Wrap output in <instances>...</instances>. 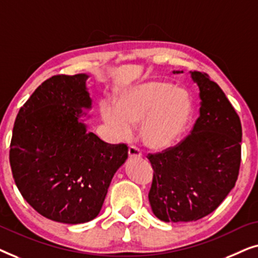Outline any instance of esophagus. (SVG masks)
Listing matches in <instances>:
<instances>
[{
	"mask_svg": "<svg viewBox=\"0 0 258 258\" xmlns=\"http://www.w3.org/2000/svg\"><path fill=\"white\" fill-rule=\"evenodd\" d=\"M128 155L130 158H136V157H141L142 156V153H141V150L139 148L134 147V146H130L129 149H128Z\"/></svg>",
	"mask_w": 258,
	"mask_h": 258,
	"instance_id": "obj_1",
	"label": "esophagus"
}]
</instances>
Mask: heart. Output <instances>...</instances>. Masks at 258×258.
<instances>
[{
	"instance_id": "obj_1",
	"label": "heart",
	"mask_w": 258,
	"mask_h": 258,
	"mask_svg": "<svg viewBox=\"0 0 258 258\" xmlns=\"http://www.w3.org/2000/svg\"><path fill=\"white\" fill-rule=\"evenodd\" d=\"M101 117L117 141L128 140L134 126L151 149H168L185 133L194 114L190 94L170 82L149 81L123 90L115 104L103 102Z\"/></svg>"
}]
</instances>
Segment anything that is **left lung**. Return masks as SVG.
I'll return each mask as SVG.
<instances>
[{"label":"left lung","instance_id":"obj_1","mask_svg":"<svg viewBox=\"0 0 258 258\" xmlns=\"http://www.w3.org/2000/svg\"><path fill=\"white\" fill-rule=\"evenodd\" d=\"M190 76L201 98L191 134L148 157L154 169L148 197L163 222L197 221L213 213L235 186L241 164L242 125L234 107L207 74L190 72Z\"/></svg>","mask_w":258,"mask_h":258}]
</instances>
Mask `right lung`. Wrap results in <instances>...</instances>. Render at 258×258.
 Masks as SVG:
<instances>
[{"instance_id":"1","label":"right lung","mask_w":258,"mask_h":258,"mask_svg":"<svg viewBox=\"0 0 258 258\" xmlns=\"http://www.w3.org/2000/svg\"><path fill=\"white\" fill-rule=\"evenodd\" d=\"M87 74L44 81L17 114L10 167L23 199L42 216L80 224L100 214L125 144H108L88 132L91 98Z\"/></svg>"}]
</instances>
